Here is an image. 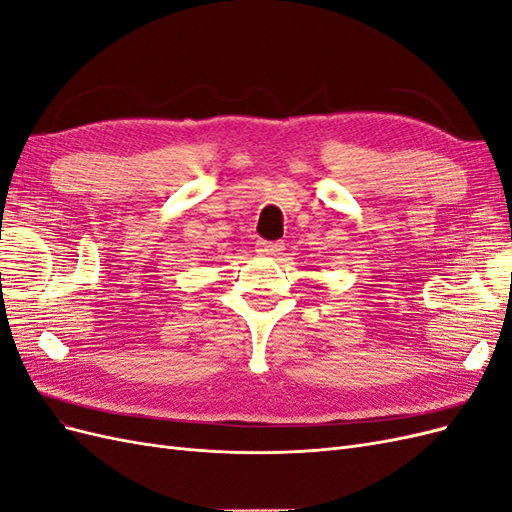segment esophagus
<instances>
[{"mask_svg": "<svg viewBox=\"0 0 512 512\" xmlns=\"http://www.w3.org/2000/svg\"><path fill=\"white\" fill-rule=\"evenodd\" d=\"M258 252L265 256H277L284 252V243L282 241H258Z\"/></svg>", "mask_w": 512, "mask_h": 512, "instance_id": "34e87169", "label": "esophagus"}]
</instances>
